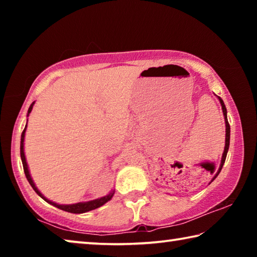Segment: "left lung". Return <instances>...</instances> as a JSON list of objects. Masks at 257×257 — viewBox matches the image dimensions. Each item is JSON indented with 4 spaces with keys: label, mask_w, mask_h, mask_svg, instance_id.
Listing matches in <instances>:
<instances>
[{
    "label": "left lung",
    "mask_w": 257,
    "mask_h": 257,
    "mask_svg": "<svg viewBox=\"0 0 257 257\" xmlns=\"http://www.w3.org/2000/svg\"><path fill=\"white\" fill-rule=\"evenodd\" d=\"M220 99V103H221V106H222V111H223V115H224V121H225V146H224V152H223V155H222V160H221V164L219 169H217V171L215 173V176L213 177L212 181L215 179V178L217 177V175H219L221 169H222L223 164H224V161H225V158H227V153H228V150H229V143H230V124L228 122V119H227V108H225V105L222 99H221V97H219Z\"/></svg>",
    "instance_id": "1"
}]
</instances>
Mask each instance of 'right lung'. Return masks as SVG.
<instances>
[{"mask_svg":"<svg viewBox=\"0 0 257 257\" xmlns=\"http://www.w3.org/2000/svg\"><path fill=\"white\" fill-rule=\"evenodd\" d=\"M33 105L34 103L32 104V105L29 106V110H28V114L30 112H32V108H33ZM26 127H27V124H26ZM26 127L24 129L23 134H21V142H20V156H21V161H23V165H24V171H25V175H26V178H27V180L29 181L30 186L33 187V189L36 191V193L40 195V196L44 199V201H46L47 203L52 204V205L60 208V210H63L66 212H70V213H85V212H88V211H92V210H95V208H97L99 206H102L105 204L106 202L110 201V199L112 198L113 194H114V191H112V193H110L108 195H106V196L104 197H101L99 199H95V201H90V202H86V203H77V204H71V205H60V204H56V203H53L49 201V199H46L43 195L38 191V189L36 188V186L34 185V181L32 180V177H30L29 175V171H28V167H27V162H26V158H25V153H24V139H25V132H26Z\"/></svg>","mask_w":257,"mask_h":257,"instance_id":"add662e5","label":"right lung"}]
</instances>
